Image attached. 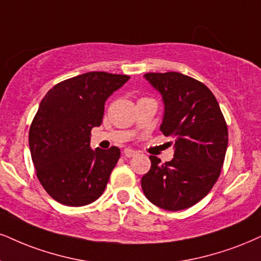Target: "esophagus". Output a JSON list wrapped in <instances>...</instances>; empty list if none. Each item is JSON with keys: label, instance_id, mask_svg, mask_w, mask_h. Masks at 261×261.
<instances>
[{"label": "esophagus", "instance_id": "obj_1", "mask_svg": "<svg viewBox=\"0 0 261 261\" xmlns=\"http://www.w3.org/2000/svg\"><path fill=\"white\" fill-rule=\"evenodd\" d=\"M123 153H124L125 157H133V156L137 155V151L133 150V149H129V147H127V149H124Z\"/></svg>", "mask_w": 261, "mask_h": 261}]
</instances>
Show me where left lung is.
I'll return each mask as SVG.
<instances>
[{"mask_svg":"<svg viewBox=\"0 0 261 261\" xmlns=\"http://www.w3.org/2000/svg\"><path fill=\"white\" fill-rule=\"evenodd\" d=\"M144 77L165 104L160 129L174 141V159L160 163L150 156L151 168L141 188L151 203L166 211H181L208 195L223 167L227 125L220 106L207 86L179 72H149Z\"/></svg>","mask_w":261,"mask_h":261,"instance_id":"8db88e82","label":"left lung"}]
</instances>
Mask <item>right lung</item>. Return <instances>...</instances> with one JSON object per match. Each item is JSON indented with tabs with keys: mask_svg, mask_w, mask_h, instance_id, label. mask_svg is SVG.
Instances as JSON below:
<instances>
[{
	"mask_svg": "<svg viewBox=\"0 0 261 261\" xmlns=\"http://www.w3.org/2000/svg\"><path fill=\"white\" fill-rule=\"evenodd\" d=\"M129 80L93 71L58 83L38 106L29 132L36 175L59 203L81 207L100 197L121 151L91 149V130L99 127L106 99Z\"/></svg>",
	"mask_w": 261,
	"mask_h": 261,
	"instance_id": "1",
	"label": "right lung"
}]
</instances>
